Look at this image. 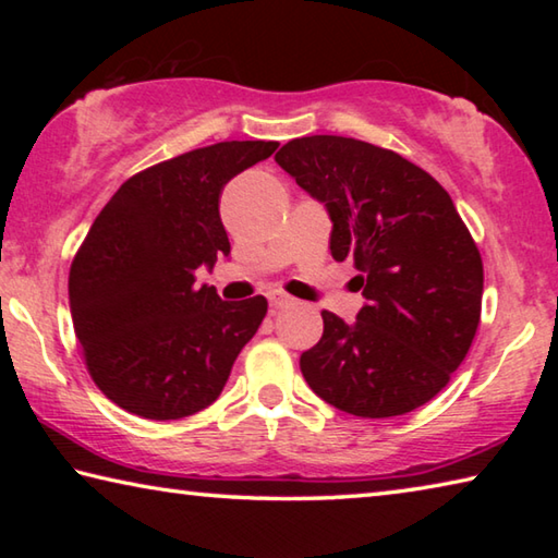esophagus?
I'll list each match as a JSON object with an SVG mask.
<instances>
[{"instance_id":"1","label":"esophagus","mask_w":558,"mask_h":558,"mask_svg":"<svg viewBox=\"0 0 558 558\" xmlns=\"http://www.w3.org/2000/svg\"><path fill=\"white\" fill-rule=\"evenodd\" d=\"M268 302H270V307H272V310H282V307L292 305V298H288L286 292H278V290H272L270 295H268Z\"/></svg>"}]
</instances>
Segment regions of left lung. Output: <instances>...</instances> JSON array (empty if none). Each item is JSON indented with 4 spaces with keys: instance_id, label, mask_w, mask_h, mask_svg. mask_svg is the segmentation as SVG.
I'll use <instances>...</instances> for the list:
<instances>
[{
    "instance_id": "obj_1",
    "label": "left lung",
    "mask_w": 558,
    "mask_h": 558,
    "mask_svg": "<svg viewBox=\"0 0 558 558\" xmlns=\"http://www.w3.org/2000/svg\"><path fill=\"white\" fill-rule=\"evenodd\" d=\"M276 162L325 204L332 258L354 260L366 300L352 325L323 313V339L300 356L310 389L362 418L428 403L465 359L483 305V258L450 194L354 137L290 140Z\"/></svg>"
}]
</instances>
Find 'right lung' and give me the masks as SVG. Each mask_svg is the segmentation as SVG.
Listing matches in <instances>:
<instances>
[{
    "instance_id": "obj_1",
    "label": "right lung",
    "mask_w": 558,
    "mask_h": 558,
    "mask_svg": "<svg viewBox=\"0 0 558 558\" xmlns=\"http://www.w3.org/2000/svg\"><path fill=\"white\" fill-rule=\"evenodd\" d=\"M278 143L231 140L145 169L122 184L75 253L69 302L88 372L112 403L149 421L211 405L268 313L226 302L194 272L229 258L223 186Z\"/></svg>"
}]
</instances>
